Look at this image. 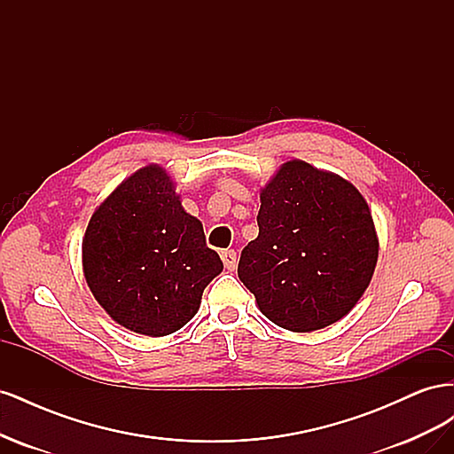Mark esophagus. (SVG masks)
Here are the masks:
<instances>
[{
    "label": "esophagus",
    "instance_id": "34e87169",
    "mask_svg": "<svg viewBox=\"0 0 454 454\" xmlns=\"http://www.w3.org/2000/svg\"><path fill=\"white\" fill-rule=\"evenodd\" d=\"M222 261L227 270H235L237 269V252L235 250H223L222 252Z\"/></svg>",
    "mask_w": 454,
    "mask_h": 454
}]
</instances>
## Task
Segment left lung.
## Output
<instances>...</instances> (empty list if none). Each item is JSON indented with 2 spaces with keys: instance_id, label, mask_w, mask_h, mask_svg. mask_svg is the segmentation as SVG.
Masks as SVG:
<instances>
[{
  "instance_id": "8db88e82",
  "label": "left lung",
  "mask_w": 454,
  "mask_h": 454,
  "mask_svg": "<svg viewBox=\"0 0 454 454\" xmlns=\"http://www.w3.org/2000/svg\"><path fill=\"white\" fill-rule=\"evenodd\" d=\"M259 235L239 278L270 322L307 333L340 320L373 277L379 240L369 206L342 177L290 160L261 191Z\"/></svg>"
}]
</instances>
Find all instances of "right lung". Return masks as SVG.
I'll return each mask as SVG.
<instances>
[{
  "instance_id": "right-lung-1",
  "label": "right lung",
  "mask_w": 454,
  "mask_h": 454,
  "mask_svg": "<svg viewBox=\"0 0 454 454\" xmlns=\"http://www.w3.org/2000/svg\"><path fill=\"white\" fill-rule=\"evenodd\" d=\"M85 278L96 301L130 332L162 337L199 310L204 287L223 270L157 164L132 174L90 217Z\"/></svg>"
}]
</instances>
